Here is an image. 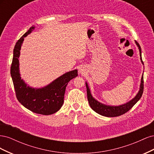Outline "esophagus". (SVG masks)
I'll return each mask as SVG.
<instances>
[{"mask_svg": "<svg viewBox=\"0 0 154 154\" xmlns=\"http://www.w3.org/2000/svg\"><path fill=\"white\" fill-rule=\"evenodd\" d=\"M79 72L80 74H84L85 73V69L83 67H81L79 68Z\"/></svg>", "mask_w": 154, "mask_h": 154, "instance_id": "esophagus-1", "label": "esophagus"}]
</instances>
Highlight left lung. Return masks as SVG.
<instances>
[{
	"mask_svg": "<svg viewBox=\"0 0 154 154\" xmlns=\"http://www.w3.org/2000/svg\"><path fill=\"white\" fill-rule=\"evenodd\" d=\"M137 46L138 47V49L139 50V54H140V60L141 63L144 65L143 62L142 60L141 57V49L140 45L136 41H135ZM144 82H143V74L142 75V78L141 80V84H140V88H139V91L138 92L136 96H135L132 100L129 101L127 103L125 104L118 105V106H110V105H106L105 104H103L100 103L97 100H96L94 97L91 94V92L90 91V88L88 87V85L87 83L86 82V88H87V99L88 103H89L91 109L95 111L96 113L99 114L103 116H105V117H116V116H119L122 114H124L125 113L127 112L132 108V106L136 104L137 102L140 100V98L142 96L143 92V88H144Z\"/></svg>",
	"mask_w": 154,
	"mask_h": 154,
	"instance_id": "obj_1",
	"label": "left lung"
}]
</instances>
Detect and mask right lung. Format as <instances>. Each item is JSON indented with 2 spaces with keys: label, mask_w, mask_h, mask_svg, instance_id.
<instances>
[{
  "label": "right lung",
  "mask_w": 154,
  "mask_h": 154,
  "mask_svg": "<svg viewBox=\"0 0 154 154\" xmlns=\"http://www.w3.org/2000/svg\"><path fill=\"white\" fill-rule=\"evenodd\" d=\"M35 29H29L18 40L13 49L11 76L18 101L26 109L36 114L51 115L58 111L63 103L65 91L68 82L78 76V70L67 72L42 88H32L21 79L19 70L20 49L24 38Z\"/></svg>",
  "instance_id": "add662e5"
}]
</instances>
